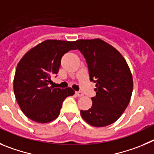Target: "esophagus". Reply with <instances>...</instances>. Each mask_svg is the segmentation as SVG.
<instances>
[{
    "label": "esophagus",
    "instance_id": "1",
    "mask_svg": "<svg viewBox=\"0 0 154 154\" xmlns=\"http://www.w3.org/2000/svg\"><path fill=\"white\" fill-rule=\"evenodd\" d=\"M75 94H76V95H77V97H80L84 96V94H83V93L81 92V91H77V92H76Z\"/></svg>",
    "mask_w": 154,
    "mask_h": 154
}]
</instances>
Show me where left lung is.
I'll list each match as a JSON object with an SVG mask.
<instances>
[{
    "mask_svg": "<svg viewBox=\"0 0 154 154\" xmlns=\"http://www.w3.org/2000/svg\"><path fill=\"white\" fill-rule=\"evenodd\" d=\"M74 44L85 58L90 80L96 84L92 106L80 110L81 116L94 127L110 125L118 120L131 100L130 68L118 51L102 40H78Z\"/></svg>",
    "mask_w": 154,
    "mask_h": 154,
    "instance_id": "1",
    "label": "left lung"
}]
</instances>
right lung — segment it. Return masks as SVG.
Masks as SVG:
<instances>
[{
  "mask_svg": "<svg viewBox=\"0 0 154 154\" xmlns=\"http://www.w3.org/2000/svg\"><path fill=\"white\" fill-rule=\"evenodd\" d=\"M70 41L48 40L29 51L17 66L14 92L22 112L37 123H48L59 116L65 98L74 91L54 88L51 77L56 76L63 54L75 50ZM57 77V76H56Z\"/></svg>",
  "mask_w": 154,
  "mask_h": 154,
  "instance_id": "add662e5",
  "label": "right lung"
}]
</instances>
